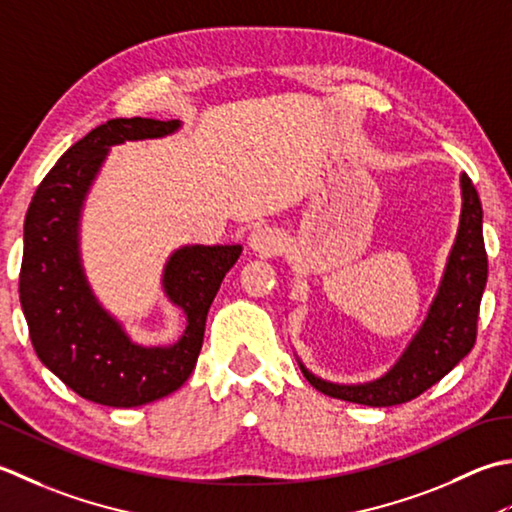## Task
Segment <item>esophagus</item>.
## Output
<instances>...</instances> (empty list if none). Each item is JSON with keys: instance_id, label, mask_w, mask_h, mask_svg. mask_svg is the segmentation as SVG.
Returning a JSON list of instances; mask_svg holds the SVG:
<instances>
[{"instance_id": "esophagus-1", "label": "esophagus", "mask_w": 512, "mask_h": 512, "mask_svg": "<svg viewBox=\"0 0 512 512\" xmlns=\"http://www.w3.org/2000/svg\"><path fill=\"white\" fill-rule=\"evenodd\" d=\"M247 245L258 256H271L276 254V249L280 247V236L274 227L256 225L247 236Z\"/></svg>"}]
</instances>
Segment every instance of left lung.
I'll use <instances>...</instances> for the list:
<instances>
[{
    "label": "left lung",
    "mask_w": 512,
    "mask_h": 512,
    "mask_svg": "<svg viewBox=\"0 0 512 512\" xmlns=\"http://www.w3.org/2000/svg\"><path fill=\"white\" fill-rule=\"evenodd\" d=\"M462 214L455 243L422 327L406 344L398 362L382 378L364 384H336L318 378L305 364L300 371L320 393L344 402L367 406L404 404L435 382H440L457 362L468 356L477 338L479 302L488 278V258L482 232V203L475 185L460 176Z\"/></svg>",
    "instance_id": "obj_1"
}]
</instances>
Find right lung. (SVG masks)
Wrapping results in <instances>:
<instances>
[{
	"mask_svg": "<svg viewBox=\"0 0 512 512\" xmlns=\"http://www.w3.org/2000/svg\"><path fill=\"white\" fill-rule=\"evenodd\" d=\"M181 121L110 119L88 132L39 183L24 223L19 300L37 358L81 398L130 409L174 393L190 378L203 347L205 320L241 245H185L168 258L163 291L185 314L170 347L132 342L92 294L79 254L83 201L112 145L161 139Z\"/></svg>",
	"mask_w": 512,
	"mask_h": 512,
	"instance_id": "1",
	"label": "right lung"
}]
</instances>
